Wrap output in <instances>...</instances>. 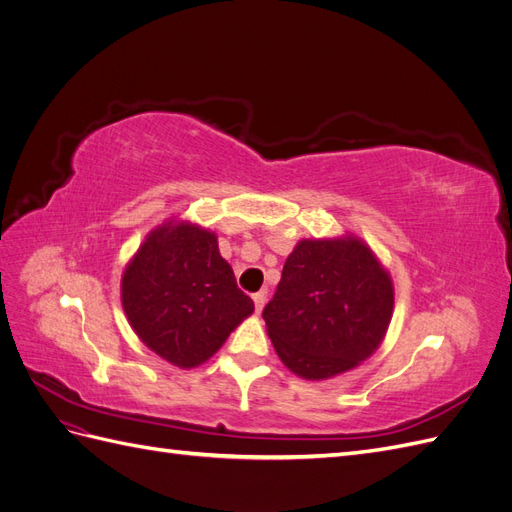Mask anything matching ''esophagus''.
I'll list each match as a JSON object with an SVG mask.
<instances>
[{"mask_svg": "<svg viewBox=\"0 0 512 512\" xmlns=\"http://www.w3.org/2000/svg\"><path fill=\"white\" fill-rule=\"evenodd\" d=\"M252 299H254V305H256V312H262V307H265V303H267V290L256 292Z\"/></svg>", "mask_w": 512, "mask_h": 512, "instance_id": "esophagus-1", "label": "esophagus"}]
</instances>
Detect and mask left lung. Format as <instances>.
Segmentation results:
<instances>
[{"label":"left lung","mask_w":512,"mask_h":512,"mask_svg":"<svg viewBox=\"0 0 512 512\" xmlns=\"http://www.w3.org/2000/svg\"><path fill=\"white\" fill-rule=\"evenodd\" d=\"M393 284L359 239L301 241L262 309L275 352L294 374L324 380L365 361L389 329Z\"/></svg>","instance_id":"left-lung-1"}]
</instances>
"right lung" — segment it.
Here are the masks:
<instances>
[{
  "mask_svg": "<svg viewBox=\"0 0 512 512\" xmlns=\"http://www.w3.org/2000/svg\"><path fill=\"white\" fill-rule=\"evenodd\" d=\"M121 301L136 335L177 367L205 363L254 312L218 239L192 224L151 232L123 273Z\"/></svg>",
  "mask_w": 512,
  "mask_h": 512,
  "instance_id": "right-lung-1",
  "label": "right lung"
}]
</instances>
